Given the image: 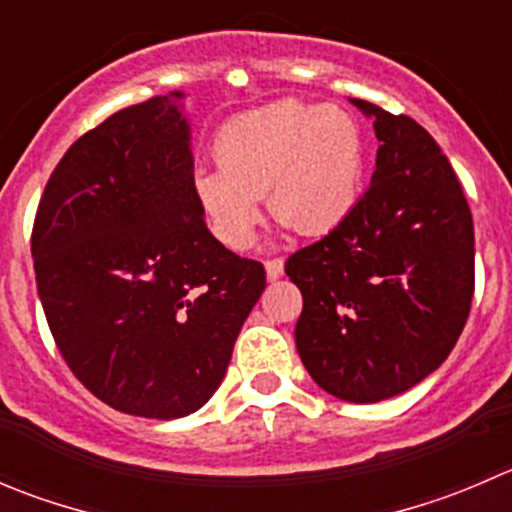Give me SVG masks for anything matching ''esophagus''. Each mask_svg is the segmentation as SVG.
<instances>
[{
	"label": "esophagus",
	"mask_w": 512,
	"mask_h": 512,
	"mask_svg": "<svg viewBox=\"0 0 512 512\" xmlns=\"http://www.w3.org/2000/svg\"><path fill=\"white\" fill-rule=\"evenodd\" d=\"M265 270H267V280H280L282 272H285V262H282L280 257H275V260H267Z\"/></svg>",
	"instance_id": "1"
}]
</instances>
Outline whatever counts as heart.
I'll return each instance as SVG.
<instances>
[{"label": "heart", "mask_w": 512, "mask_h": 512, "mask_svg": "<svg viewBox=\"0 0 512 512\" xmlns=\"http://www.w3.org/2000/svg\"><path fill=\"white\" fill-rule=\"evenodd\" d=\"M220 167L195 175V195L217 240L252 245L260 197L305 237L335 230L362 195L367 147L347 109L282 99L237 114L215 140Z\"/></svg>", "instance_id": "1"}]
</instances>
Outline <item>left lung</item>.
Segmentation results:
<instances>
[{
	"label": "left lung",
	"instance_id": "left-lung-1",
	"mask_svg": "<svg viewBox=\"0 0 512 512\" xmlns=\"http://www.w3.org/2000/svg\"><path fill=\"white\" fill-rule=\"evenodd\" d=\"M372 119L370 187L342 225L297 250V352L312 380L347 403H380L438 370L475 290L473 215L455 170L415 119L350 99Z\"/></svg>",
	"mask_w": 512,
	"mask_h": 512
}]
</instances>
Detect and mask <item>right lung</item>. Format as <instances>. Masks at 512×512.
I'll return each mask as SVG.
<instances>
[{
  "instance_id": "right-lung-1",
  "label": "right lung",
  "mask_w": 512,
  "mask_h": 512,
  "mask_svg": "<svg viewBox=\"0 0 512 512\" xmlns=\"http://www.w3.org/2000/svg\"><path fill=\"white\" fill-rule=\"evenodd\" d=\"M182 92L119 109L59 160L32 230L49 330L119 413L175 420L220 388L265 267L215 240Z\"/></svg>"
}]
</instances>
